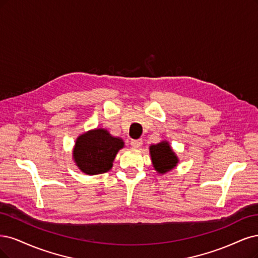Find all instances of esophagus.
I'll list each match as a JSON object with an SVG mask.
<instances>
[{
  "label": "esophagus",
  "instance_id": "34e87169",
  "mask_svg": "<svg viewBox=\"0 0 258 258\" xmlns=\"http://www.w3.org/2000/svg\"><path fill=\"white\" fill-rule=\"evenodd\" d=\"M130 144L133 148H140L142 146V144H143V141H142V140H132Z\"/></svg>",
  "mask_w": 258,
  "mask_h": 258
}]
</instances>
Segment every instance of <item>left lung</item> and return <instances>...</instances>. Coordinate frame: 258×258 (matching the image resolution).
Here are the masks:
<instances>
[{
    "label": "left lung",
    "mask_w": 258,
    "mask_h": 258,
    "mask_svg": "<svg viewBox=\"0 0 258 258\" xmlns=\"http://www.w3.org/2000/svg\"><path fill=\"white\" fill-rule=\"evenodd\" d=\"M149 154L155 170L159 174L172 171L179 162V159L167 141H161L158 144L149 146Z\"/></svg>",
    "instance_id": "8db88e82"
}]
</instances>
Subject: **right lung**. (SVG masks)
Listing matches in <instances>:
<instances>
[{"label":"right lung","instance_id":"1","mask_svg":"<svg viewBox=\"0 0 258 258\" xmlns=\"http://www.w3.org/2000/svg\"><path fill=\"white\" fill-rule=\"evenodd\" d=\"M123 147L122 139L113 137L103 128H96L77 138L73 159L82 173L98 175L111 170L115 157Z\"/></svg>","mask_w":258,"mask_h":258}]
</instances>
